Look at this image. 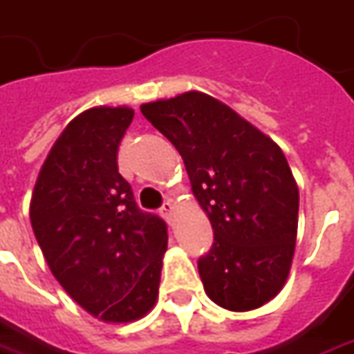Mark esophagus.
Returning a JSON list of instances; mask_svg holds the SVG:
<instances>
[{
  "mask_svg": "<svg viewBox=\"0 0 354 354\" xmlns=\"http://www.w3.org/2000/svg\"><path fill=\"white\" fill-rule=\"evenodd\" d=\"M160 215L172 225V221H174V203H172V201H165L162 207H160Z\"/></svg>",
  "mask_w": 354,
  "mask_h": 354,
  "instance_id": "34e87169",
  "label": "esophagus"
}]
</instances>
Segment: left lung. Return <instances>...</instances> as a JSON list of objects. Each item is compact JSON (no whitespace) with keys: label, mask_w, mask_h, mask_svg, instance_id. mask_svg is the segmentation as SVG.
<instances>
[{"label":"left lung","mask_w":354,"mask_h":354,"mask_svg":"<svg viewBox=\"0 0 354 354\" xmlns=\"http://www.w3.org/2000/svg\"><path fill=\"white\" fill-rule=\"evenodd\" d=\"M184 158L192 192L213 227L197 261L207 297L232 312L259 308L290 271L298 187L279 145L217 98L189 91L141 104Z\"/></svg>","instance_id":"8db88e82"}]
</instances>
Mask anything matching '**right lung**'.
Returning a JSON list of instances; mask_svg holds the SVG:
<instances>
[{"mask_svg": "<svg viewBox=\"0 0 354 354\" xmlns=\"http://www.w3.org/2000/svg\"><path fill=\"white\" fill-rule=\"evenodd\" d=\"M133 120L126 106L73 118L48 153L30 199V225L52 275L81 308L127 324L155 306L167 223L137 207L118 172Z\"/></svg>", "mask_w": 354, "mask_h": 354, "instance_id": "1", "label": "right lung"}]
</instances>
